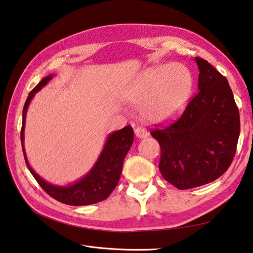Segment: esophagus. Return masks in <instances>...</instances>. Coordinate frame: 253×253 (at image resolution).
Here are the masks:
<instances>
[{"label":"esophagus","mask_w":253,"mask_h":253,"mask_svg":"<svg viewBox=\"0 0 253 253\" xmlns=\"http://www.w3.org/2000/svg\"><path fill=\"white\" fill-rule=\"evenodd\" d=\"M135 135L141 139V138H146L148 136V132L143 127H137L135 129Z\"/></svg>","instance_id":"1"}]
</instances>
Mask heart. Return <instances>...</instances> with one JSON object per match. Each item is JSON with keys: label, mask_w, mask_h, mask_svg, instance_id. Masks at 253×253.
<instances>
[{"label": "heart", "mask_w": 253, "mask_h": 253, "mask_svg": "<svg viewBox=\"0 0 253 253\" xmlns=\"http://www.w3.org/2000/svg\"><path fill=\"white\" fill-rule=\"evenodd\" d=\"M193 78L185 66L174 63L146 72L130 91L128 100L140 104L141 114L151 123H166L180 116L192 92Z\"/></svg>", "instance_id": "b5f03b06"}]
</instances>
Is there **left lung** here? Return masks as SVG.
Listing matches in <instances>:
<instances>
[{"label":"left lung","mask_w":253,"mask_h":253,"mask_svg":"<svg viewBox=\"0 0 253 253\" xmlns=\"http://www.w3.org/2000/svg\"><path fill=\"white\" fill-rule=\"evenodd\" d=\"M199 92L179 120L151 130L161 148L159 170L179 190L218 179L234 160L240 116L227 79L202 58Z\"/></svg>","instance_id":"8db88e82"}]
</instances>
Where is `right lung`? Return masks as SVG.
<instances>
[{
    "mask_svg": "<svg viewBox=\"0 0 253 253\" xmlns=\"http://www.w3.org/2000/svg\"><path fill=\"white\" fill-rule=\"evenodd\" d=\"M51 78L52 76L43 78L29 92L27 100L25 102L21 130V140L25 162H26L28 170L31 171L35 180L52 199L61 202L63 204L72 206L95 204V203L106 200L118 184L123 170L124 159H125L127 152L129 151L133 142V130L131 126H126L121 130L112 132L107 137L105 146H104L96 163L94 165L91 171L85 176H83L81 180L68 186H57L46 182L29 166L24 148V130L29 103H31L35 93H37L42 86L46 85L51 80Z\"/></svg>",
    "mask_w": 253,
    "mask_h": 253,
    "instance_id": "obj_1",
    "label": "right lung"
}]
</instances>
